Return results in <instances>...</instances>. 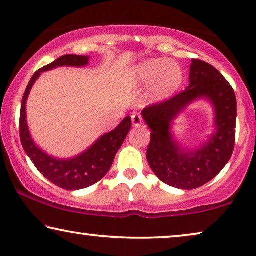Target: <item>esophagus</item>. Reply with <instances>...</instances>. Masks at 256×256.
Masks as SVG:
<instances>
[{
	"label": "esophagus",
	"instance_id": "1",
	"mask_svg": "<svg viewBox=\"0 0 256 256\" xmlns=\"http://www.w3.org/2000/svg\"><path fill=\"white\" fill-rule=\"evenodd\" d=\"M132 126H134L135 128L142 127V126H143L142 118L140 116V115H132Z\"/></svg>",
	"mask_w": 256,
	"mask_h": 256
}]
</instances>
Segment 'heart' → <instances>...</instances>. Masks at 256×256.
Returning a JSON list of instances; mask_svg holds the SVG:
<instances>
[{"label": "heart", "instance_id": "heart-1", "mask_svg": "<svg viewBox=\"0 0 256 256\" xmlns=\"http://www.w3.org/2000/svg\"><path fill=\"white\" fill-rule=\"evenodd\" d=\"M183 82V72L176 62L150 59L136 65L129 73L128 84L132 88L148 86L146 100L160 104L170 99Z\"/></svg>", "mask_w": 256, "mask_h": 256}]
</instances>
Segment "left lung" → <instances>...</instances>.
I'll list each match as a JSON object with an SVG mask.
<instances>
[{
	"mask_svg": "<svg viewBox=\"0 0 256 256\" xmlns=\"http://www.w3.org/2000/svg\"><path fill=\"white\" fill-rule=\"evenodd\" d=\"M206 100L214 110V132L198 147L188 148L178 141L174 121L194 102ZM152 130L146 160L163 183L180 190L200 188L224 169L232 156L236 140V98L218 70L192 59L188 86L170 100L142 110Z\"/></svg>",
	"mask_w": 256,
	"mask_h": 256,
	"instance_id": "8db88e82",
	"label": "left lung"
}]
</instances>
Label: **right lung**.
Segmentation results:
<instances>
[{
  "label": "right lung",
  "instance_id": "obj_1",
  "mask_svg": "<svg viewBox=\"0 0 256 256\" xmlns=\"http://www.w3.org/2000/svg\"><path fill=\"white\" fill-rule=\"evenodd\" d=\"M88 64V56L66 54L38 70L28 84L20 106V136L24 152L46 180L59 188L71 191L80 190L96 184L110 171L115 155L130 130L132 118L130 116H126L114 130L101 135L92 146L79 155L70 158H59L48 155L34 141L26 121V101L31 88L43 72L62 66L85 68Z\"/></svg>",
  "mask_w": 256,
  "mask_h": 256
}]
</instances>
